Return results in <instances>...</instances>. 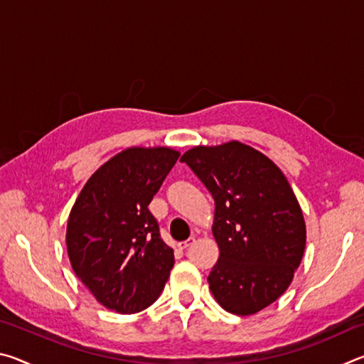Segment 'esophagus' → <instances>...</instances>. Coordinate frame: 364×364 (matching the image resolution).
Here are the masks:
<instances>
[{"label":"esophagus","instance_id":"34e87169","mask_svg":"<svg viewBox=\"0 0 364 364\" xmlns=\"http://www.w3.org/2000/svg\"><path fill=\"white\" fill-rule=\"evenodd\" d=\"M194 241H196V237H189V239H186V241H183V242H180L178 245H180V249H188L189 245L194 244Z\"/></svg>","mask_w":364,"mask_h":364}]
</instances>
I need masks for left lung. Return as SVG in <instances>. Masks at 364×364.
Returning <instances> with one entry per match:
<instances>
[{
    "label": "left lung",
    "instance_id": "1",
    "mask_svg": "<svg viewBox=\"0 0 364 364\" xmlns=\"http://www.w3.org/2000/svg\"><path fill=\"white\" fill-rule=\"evenodd\" d=\"M181 162L215 200L220 258L207 278L213 297L234 315H254L286 292L304 257L297 197L267 156L237 141L194 147Z\"/></svg>",
    "mask_w": 364,
    "mask_h": 364
}]
</instances>
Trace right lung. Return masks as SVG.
<instances>
[{
    "mask_svg": "<svg viewBox=\"0 0 364 364\" xmlns=\"http://www.w3.org/2000/svg\"><path fill=\"white\" fill-rule=\"evenodd\" d=\"M180 154L132 147L90 178L67 223V252L75 274L96 300L117 313L144 310L162 292L175 255L149 210Z\"/></svg>",
    "mask_w": 364,
    "mask_h": 364,
    "instance_id": "obj_1",
    "label": "right lung"
}]
</instances>
